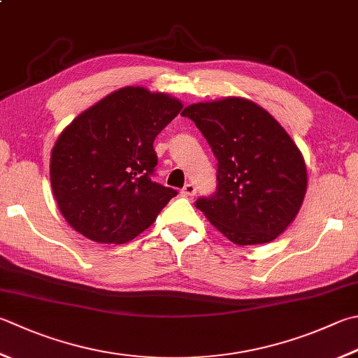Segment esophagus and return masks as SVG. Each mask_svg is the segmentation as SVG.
<instances>
[{
  "mask_svg": "<svg viewBox=\"0 0 358 358\" xmlns=\"http://www.w3.org/2000/svg\"><path fill=\"white\" fill-rule=\"evenodd\" d=\"M180 193H182V196H187V198L194 196V194H196V187H194L193 184H185V187L182 188Z\"/></svg>",
  "mask_w": 358,
  "mask_h": 358,
  "instance_id": "esophagus-1",
  "label": "esophagus"
}]
</instances>
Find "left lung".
<instances>
[{
  "instance_id": "8db88e82",
  "label": "left lung",
  "mask_w": 358,
  "mask_h": 358,
  "mask_svg": "<svg viewBox=\"0 0 358 358\" xmlns=\"http://www.w3.org/2000/svg\"><path fill=\"white\" fill-rule=\"evenodd\" d=\"M217 157V190L194 206L235 245L273 241L298 215L307 168L278 121L252 101L224 98L185 107Z\"/></svg>"
}]
</instances>
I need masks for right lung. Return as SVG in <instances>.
<instances>
[{"mask_svg": "<svg viewBox=\"0 0 358 358\" xmlns=\"http://www.w3.org/2000/svg\"><path fill=\"white\" fill-rule=\"evenodd\" d=\"M180 101L124 87L80 113L51 152V187L69 224L98 243L121 245L156 221L178 194L152 180L154 140Z\"/></svg>", "mask_w": 358, "mask_h": 358, "instance_id": "add662e5", "label": "right lung"}]
</instances>
